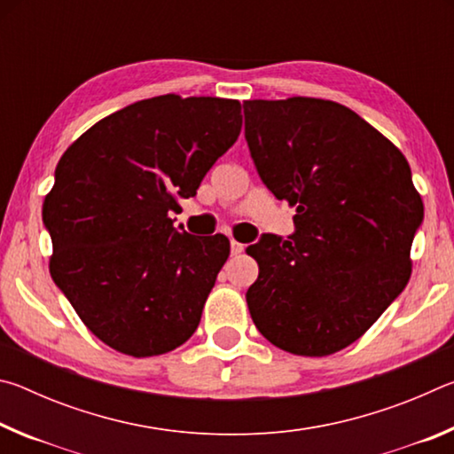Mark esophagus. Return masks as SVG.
I'll return each mask as SVG.
<instances>
[{
    "label": "esophagus",
    "instance_id": "obj_1",
    "mask_svg": "<svg viewBox=\"0 0 454 454\" xmlns=\"http://www.w3.org/2000/svg\"><path fill=\"white\" fill-rule=\"evenodd\" d=\"M244 250V244H240V242H236V240H232L230 242V252H232V254L236 256V254H240V252Z\"/></svg>",
    "mask_w": 454,
    "mask_h": 454
}]
</instances>
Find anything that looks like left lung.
Listing matches in <instances>:
<instances>
[{"mask_svg": "<svg viewBox=\"0 0 454 454\" xmlns=\"http://www.w3.org/2000/svg\"><path fill=\"white\" fill-rule=\"evenodd\" d=\"M244 124L260 180L296 208L288 240L262 234L246 248L258 262L246 292L250 317L274 347L333 355L358 340L411 278L425 218L411 166L330 99H248Z\"/></svg>", "mask_w": 454, "mask_h": 454, "instance_id": "1", "label": "left lung"}]
</instances>
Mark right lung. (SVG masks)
Segmentation results:
<instances>
[{"instance_id":"add662e5","label":"right lung","mask_w":454,"mask_h":454,"mask_svg":"<svg viewBox=\"0 0 454 454\" xmlns=\"http://www.w3.org/2000/svg\"><path fill=\"white\" fill-rule=\"evenodd\" d=\"M240 128L238 99L166 94L99 120L61 156L42 210L50 272L110 348L156 356L196 333L230 242L184 232L170 212Z\"/></svg>"}]
</instances>
